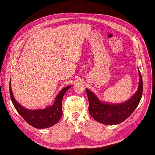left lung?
Segmentation results:
<instances>
[{
	"label": "left lung",
	"instance_id": "obj_1",
	"mask_svg": "<svg viewBox=\"0 0 155 155\" xmlns=\"http://www.w3.org/2000/svg\"><path fill=\"white\" fill-rule=\"evenodd\" d=\"M139 83L137 91L127 101L118 104L104 103L96 95L86 89L89 100V112L96 121L106 125H115L124 122L131 116L141 101L143 94V80L139 70Z\"/></svg>",
	"mask_w": 155,
	"mask_h": 155
}]
</instances>
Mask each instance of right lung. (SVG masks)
Instances as JSON below:
<instances>
[{"label":"right lung","instance_id":"add662e5","mask_svg":"<svg viewBox=\"0 0 155 155\" xmlns=\"http://www.w3.org/2000/svg\"><path fill=\"white\" fill-rule=\"evenodd\" d=\"M11 82H10V96L14 107L16 109L18 112L24 118L25 121L31 126L43 129L51 127L57 123L62 115V98L66 91L71 86H68L60 91L56 97V100L52 106H49L45 109L41 110H28L22 107L18 102L15 100L13 96Z\"/></svg>","mask_w":155,"mask_h":155}]
</instances>
